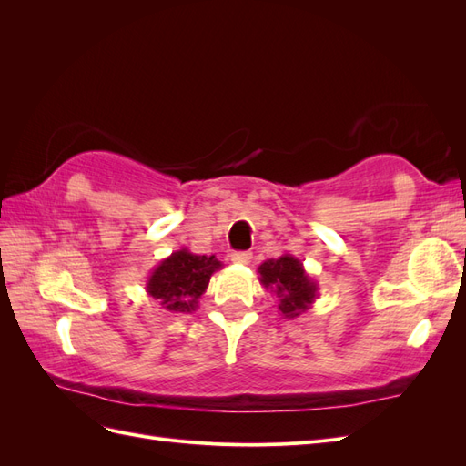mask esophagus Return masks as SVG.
<instances>
[{"label": "esophagus", "mask_w": 466, "mask_h": 466, "mask_svg": "<svg viewBox=\"0 0 466 466\" xmlns=\"http://www.w3.org/2000/svg\"><path fill=\"white\" fill-rule=\"evenodd\" d=\"M250 258H252V255H250V252H245V250H238V252H233V255H231V260L235 264H248Z\"/></svg>", "instance_id": "esophagus-1"}]
</instances>
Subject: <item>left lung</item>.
Masks as SVG:
<instances>
[{
	"instance_id": "obj_1",
	"label": "left lung",
	"mask_w": 466,
	"mask_h": 466,
	"mask_svg": "<svg viewBox=\"0 0 466 466\" xmlns=\"http://www.w3.org/2000/svg\"><path fill=\"white\" fill-rule=\"evenodd\" d=\"M260 284L274 291L278 309L284 319L303 315L317 299L319 284L307 274L303 262L293 255H281L258 266Z\"/></svg>"
}]
</instances>
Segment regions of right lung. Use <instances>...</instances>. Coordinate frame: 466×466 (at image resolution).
<instances>
[{
    "instance_id": "1",
    "label": "right lung",
    "mask_w": 466,
    "mask_h": 466,
    "mask_svg": "<svg viewBox=\"0 0 466 466\" xmlns=\"http://www.w3.org/2000/svg\"><path fill=\"white\" fill-rule=\"evenodd\" d=\"M221 268L216 255H194L180 248L153 268L146 291L171 313H192L208 289L209 278Z\"/></svg>"
}]
</instances>
